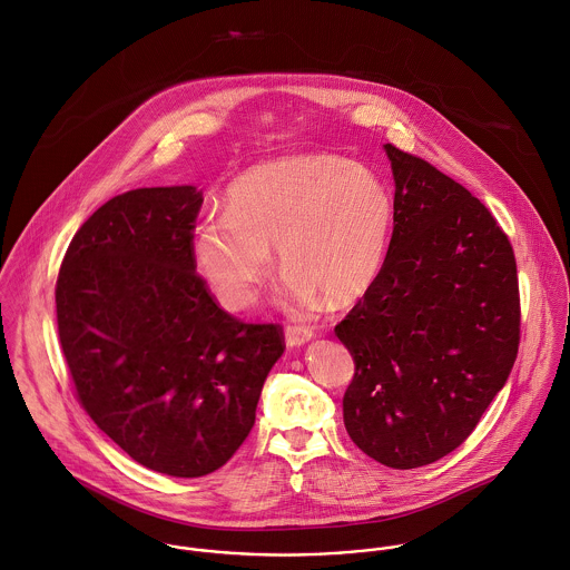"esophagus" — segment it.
<instances>
[{
    "instance_id": "esophagus-1",
    "label": "esophagus",
    "mask_w": 570,
    "mask_h": 570,
    "mask_svg": "<svg viewBox=\"0 0 570 570\" xmlns=\"http://www.w3.org/2000/svg\"><path fill=\"white\" fill-rule=\"evenodd\" d=\"M312 338H314V332L309 327H287V332H285V343L292 350L294 347H303Z\"/></svg>"
}]
</instances>
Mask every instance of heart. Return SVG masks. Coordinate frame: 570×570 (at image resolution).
<instances>
[{
  "label": "heart",
  "mask_w": 570,
  "mask_h": 570,
  "mask_svg": "<svg viewBox=\"0 0 570 570\" xmlns=\"http://www.w3.org/2000/svg\"><path fill=\"white\" fill-rule=\"evenodd\" d=\"M393 227V196L365 166L298 155L256 166L225 194V214L191 229V254L214 296L249 307L272 272L287 274L283 298L312 305L358 301L376 283Z\"/></svg>",
  "instance_id": "heart-1"
}]
</instances>
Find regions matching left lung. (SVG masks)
<instances>
[{
	"instance_id": "left-lung-1",
	"label": "left lung",
	"mask_w": 570,
	"mask_h": 570,
	"mask_svg": "<svg viewBox=\"0 0 570 570\" xmlns=\"http://www.w3.org/2000/svg\"><path fill=\"white\" fill-rule=\"evenodd\" d=\"M393 234L376 283L336 325L356 374L350 438L391 469L458 449L507 384L520 345L513 247L451 177L391 144Z\"/></svg>"
}]
</instances>
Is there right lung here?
Returning a JSON list of instances; mask_svg holds the SVG:
<instances>
[{
    "instance_id": "add662e5",
    "label": "right lung",
    "mask_w": 570,
    "mask_h": 570,
    "mask_svg": "<svg viewBox=\"0 0 570 570\" xmlns=\"http://www.w3.org/2000/svg\"><path fill=\"white\" fill-rule=\"evenodd\" d=\"M200 203L194 186L110 198L70 240L55 289L81 406L135 462L173 478L236 453L285 350L278 325L232 318L196 274Z\"/></svg>"
}]
</instances>
